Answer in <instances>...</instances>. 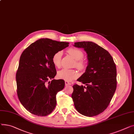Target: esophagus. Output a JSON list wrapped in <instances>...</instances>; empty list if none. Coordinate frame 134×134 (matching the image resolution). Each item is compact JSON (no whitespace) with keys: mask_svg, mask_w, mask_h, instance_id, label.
<instances>
[{"mask_svg":"<svg viewBox=\"0 0 134 134\" xmlns=\"http://www.w3.org/2000/svg\"><path fill=\"white\" fill-rule=\"evenodd\" d=\"M65 84L66 86L70 85H71V83H70V82H68V81H65Z\"/></svg>","mask_w":134,"mask_h":134,"instance_id":"esophagus-1","label":"esophagus"}]
</instances>
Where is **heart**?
Instances as JSON below:
<instances>
[{
    "instance_id": "1",
    "label": "heart",
    "mask_w": 134,
    "mask_h": 134,
    "mask_svg": "<svg viewBox=\"0 0 134 134\" xmlns=\"http://www.w3.org/2000/svg\"><path fill=\"white\" fill-rule=\"evenodd\" d=\"M68 52L71 56L76 61V66L79 69H83L84 68V62L81 60L84 56V53L82 51L76 48H70L68 49ZM62 56V52L57 51L55 53L52 57V62L53 64L59 68L61 64V59ZM78 76V72L75 70L63 69L59 71L57 74V77L59 79L64 80L66 81H71Z\"/></svg>"
}]
</instances>
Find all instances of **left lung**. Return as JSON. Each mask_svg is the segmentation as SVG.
<instances>
[{"instance_id":"left-lung-1","label":"left lung","mask_w":134,"mask_h":134,"mask_svg":"<svg viewBox=\"0 0 134 134\" xmlns=\"http://www.w3.org/2000/svg\"><path fill=\"white\" fill-rule=\"evenodd\" d=\"M87 54L88 66L77 80L85 86L74 85L71 97L76 109L81 114L92 117L104 111L116 89V67L106 50L92 42L75 43Z\"/></svg>"}]
</instances>
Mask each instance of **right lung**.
Returning a JSON list of instances; mask_svg holds the SVG:
<instances>
[{"label":"right lung","instance_id":"right-lung-1","mask_svg":"<svg viewBox=\"0 0 134 134\" xmlns=\"http://www.w3.org/2000/svg\"><path fill=\"white\" fill-rule=\"evenodd\" d=\"M69 46V43L41 38L23 52L16 74L17 95L21 104L31 114L44 116L56 105V95L64 88L63 80H54L56 69L53 54ZM49 79H52L49 82Z\"/></svg>","mask_w":134,"mask_h":134}]
</instances>
